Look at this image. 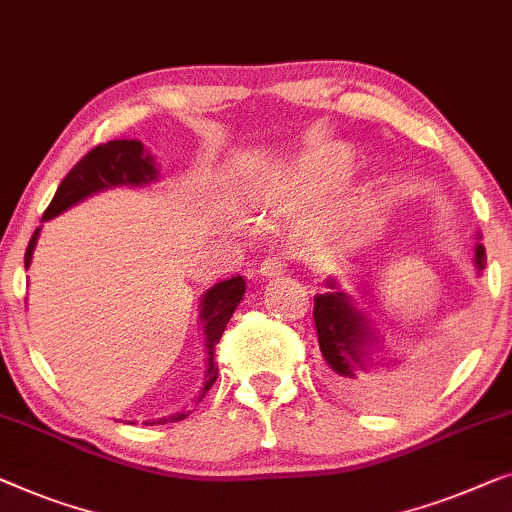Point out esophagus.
I'll use <instances>...</instances> for the list:
<instances>
[{
    "label": "esophagus",
    "mask_w": 512,
    "mask_h": 512,
    "mask_svg": "<svg viewBox=\"0 0 512 512\" xmlns=\"http://www.w3.org/2000/svg\"><path fill=\"white\" fill-rule=\"evenodd\" d=\"M285 269V259L278 257V255H269L266 259H262V264H259V273L266 278L271 276H280Z\"/></svg>",
    "instance_id": "1"
}]
</instances>
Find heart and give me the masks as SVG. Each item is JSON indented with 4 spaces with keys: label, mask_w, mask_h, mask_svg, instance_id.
<instances>
[{
    "label": "heart",
    "mask_w": 512,
    "mask_h": 512,
    "mask_svg": "<svg viewBox=\"0 0 512 512\" xmlns=\"http://www.w3.org/2000/svg\"><path fill=\"white\" fill-rule=\"evenodd\" d=\"M350 155L343 148H327L308 157L301 167V185L306 190H320L329 183L338 181L348 169ZM369 201L362 192H341L331 201L327 208V222L331 225H352V222L362 220Z\"/></svg>",
    "instance_id": "heart-1"
}]
</instances>
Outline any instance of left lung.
I'll return each instance as SVG.
<instances>
[{
	"label": "left lung",
	"mask_w": 512,
	"mask_h": 512,
	"mask_svg": "<svg viewBox=\"0 0 512 512\" xmlns=\"http://www.w3.org/2000/svg\"><path fill=\"white\" fill-rule=\"evenodd\" d=\"M475 269H485V248L475 246ZM331 292L315 294L313 297V320L318 329L320 352L334 373L336 383L359 394H371L376 390L373 376H369V366L364 357L369 355V345L373 343V334L369 322L357 311L352 299L345 292H338L334 280L327 283ZM369 359V357H366Z\"/></svg>",
	"instance_id": "8db88e82"
}]
</instances>
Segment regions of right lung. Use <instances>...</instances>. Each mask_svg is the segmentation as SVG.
I'll return each instance as SVG.
<instances>
[{
  "instance_id": "1",
  "label": "right lung",
  "mask_w": 512,
  "mask_h": 512,
  "mask_svg": "<svg viewBox=\"0 0 512 512\" xmlns=\"http://www.w3.org/2000/svg\"><path fill=\"white\" fill-rule=\"evenodd\" d=\"M157 178V169L153 162V155H146L141 141H109L99 143L83 155L76 162V167L64 176V181L57 187L53 201H50L46 211H43V222L55 218L69 206L78 204V201L90 197V194L109 190V187L118 185H146ZM39 229L32 234L30 246L25 250V269L32 264V253L37 246ZM243 292H246V278L234 276L222 283L213 285L204 297H201V325H204L206 334V350H208V369H206V385L201 387L199 401L204 394L211 390L215 378H218V364H215V345L220 343L222 331H225L229 318H232L236 306L241 304ZM190 415V410H181L169 417H160V420L146 422V424H167V422H181Z\"/></svg>"
}]
</instances>
